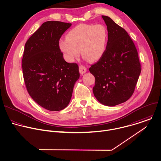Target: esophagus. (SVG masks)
Segmentation results:
<instances>
[{
  "mask_svg": "<svg viewBox=\"0 0 161 161\" xmlns=\"http://www.w3.org/2000/svg\"><path fill=\"white\" fill-rule=\"evenodd\" d=\"M79 72H80V74L82 75L87 72V69L83 65H80L79 66Z\"/></svg>",
  "mask_w": 161,
  "mask_h": 161,
  "instance_id": "obj_1",
  "label": "esophagus"
}]
</instances>
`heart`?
Masks as SVG:
<instances>
[{"label":"heart","mask_w":161,"mask_h":161,"mask_svg":"<svg viewBox=\"0 0 161 161\" xmlns=\"http://www.w3.org/2000/svg\"><path fill=\"white\" fill-rule=\"evenodd\" d=\"M66 40H60L58 47L68 62H73L81 56L90 62H97L103 56L106 47L108 33L102 25H79L66 35Z\"/></svg>","instance_id":"heart-1"}]
</instances>
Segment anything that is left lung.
I'll list each match as a JSON object with an SVG mask.
<instances>
[{"mask_svg":"<svg viewBox=\"0 0 161 161\" xmlns=\"http://www.w3.org/2000/svg\"><path fill=\"white\" fill-rule=\"evenodd\" d=\"M108 43L102 58L89 68L95 77L93 93L108 106L126 101L133 94L141 72L138 55L127 32L106 16Z\"/></svg>","mask_w":161,"mask_h":161,"instance_id":"8db88e82","label":"left lung"}]
</instances>
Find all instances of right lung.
Wrapping results in <instances>:
<instances>
[{
	"instance_id": "add662e5",
	"label": "right lung",
	"mask_w": 161,
	"mask_h": 161,
	"mask_svg": "<svg viewBox=\"0 0 161 161\" xmlns=\"http://www.w3.org/2000/svg\"><path fill=\"white\" fill-rule=\"evenodd\" d=\"M71 25L47 21L25 44L22 67L28 92L49 111H60L68 106L80 77L77 64L67 63L58 47L60 38Z\"/></svg>"
}]
</instances>
